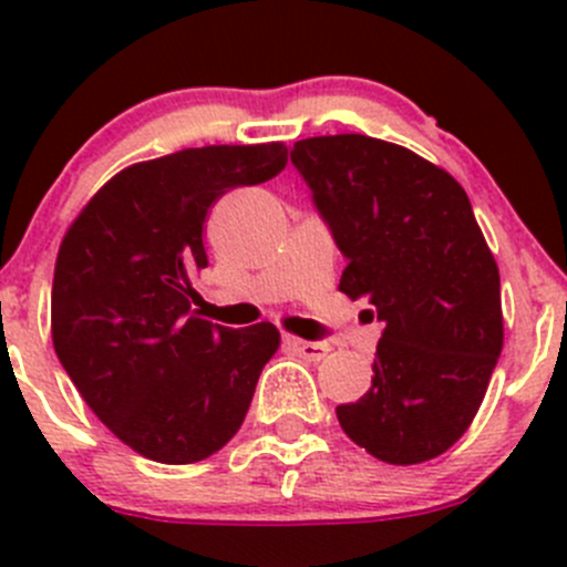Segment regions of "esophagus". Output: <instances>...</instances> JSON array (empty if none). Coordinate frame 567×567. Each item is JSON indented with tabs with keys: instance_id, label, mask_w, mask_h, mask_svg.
Segmentation results:
<instances>
[{
	"instance_id": "1",
	"label": "esophagus",
	"mask_w": 567,
	"mask_h": 567,
	"mask_svg": "<svg viewBox=\"0 0 567 567\" xmlns=\"http://www.w3.org/2000/svg\"><path fill=\"white\" fill-rule=\"evenodd\" d=\"M285 342H288L296 353H301L305 359H310V362H320V359L329 353V346H326V342L299 340V337H290V334H285Z\"/></svg>"
}]
</instances>
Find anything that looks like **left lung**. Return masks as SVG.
<instances>
[{
	"label": "left lung",
	"instance_id": "1",
	"mask_svg": "<svg viewBox=\"0 0 567 567\" xmlns=\"http://www.w3.org/2000/svg\"><path fill=\"white\" fill-rule=\"evenodd\" d=\"M290 162L348 260L340 290L384 320L373 386L337 405L351 442L409 466L472 425L502 353L499 268L453 175L364 134L296 142Z\"/></svg>",
	"mask_w": 567,
	"mask_h": 567
}]
</instances>
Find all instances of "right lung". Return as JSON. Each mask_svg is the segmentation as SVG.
I'll return each instance as SVG.
<instances>
[{
	"mask_svg": "<svg viewBox=\"0 0 567 567\" xmlns=\"http://www.w3.org/2000/svg\"><path fill=\"white\" fill-rule=\"evenodd\" d=\"M282 142L208 145L123 169L65 233L51 288L60 364L101 422L145 458L194 463L247 416L279 331L192 316V277L208 266V208L271 181Z\"/></svg>",
	"mask_w": 567,
	"mask_h": 567,
	"instance_id": "1",
	"label": "right lung"
}]
</instances>
